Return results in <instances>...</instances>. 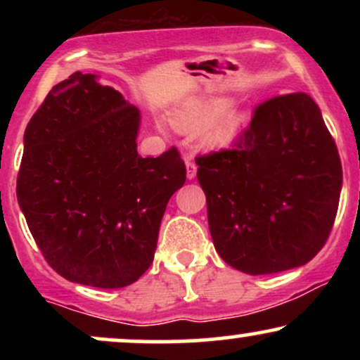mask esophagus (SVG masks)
I'll return each mask as SVG.
<instances>
[{"label":"esophagus","instance_id":"obj_1","mask_svg":"<svg viewBox=\"0 0 360 360\" xmlns=\"http://www.w3.org/2000/svg\"><path fill=\"white\" fill-rule=\"evenodd\" d=\"M186 176H188V179H194L196 177V164L189 159H186Z\"/></svg>","mask_w":360,"mask_h":360}]
</instances>
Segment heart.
Listing matches in <instances>:
<instances>
[{
    "label": "heart",
    "mask_w": 360,
    "mask_h": 360,
    "mask_svg": "<svg viewBox=\"0 0 360 360\" xmlns=\"http://www.w3.org/2000/svg\"><path fill=\"white\" fill-rule=\"evenodd\" d=\"M229 103L223 100H198L188 105L181 106L171 113V123L176 130L183 134H194L200 131L214 122ZM243 125V115L232 111L225 117L218 120L217 123L210 127L203 137V146L206 148H218L229 146L237 137Z\"/></svg>",
    "instance_id": "obj_1"
}]
</instances>
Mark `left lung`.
I'll use <instances>...</instances> for the list:
<instances>
[{"instance_id": "left-lung-1", "label": "left lung", "mask_w": 360, "mask_h": 360, "mask_svg": "<svg viewBox=\"0 0 360 360\" xmlns=\"http://www.w3.org/2000/svg\"><path fill=\"white\" fill-rule=\"evenodd\" d=\"M214 249L233 269L309 262L332 232L342 189L335 140L308 94L264 101L233 148L196 159Z\"/></svg>"}]
</instances>
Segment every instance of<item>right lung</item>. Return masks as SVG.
I'll return each instance as SVG.
<instances>
[{"label":"right lung","mask_w":360,"mask_h":360,"mask_svg":"<svg viewBox=\"0 0 360 360\" xmlns=\"http://www.w3.org/2000/svg\"><path fill=\"white\" fill-rule=\"evenodd\" d=\"M140 111L94 74L51 89L25 130L16 198L40 252L71 283L117 289L150 267L186 181L176 147L140 157Z\"/></svg>","instance_id":"add662e5"}]
</instances>
